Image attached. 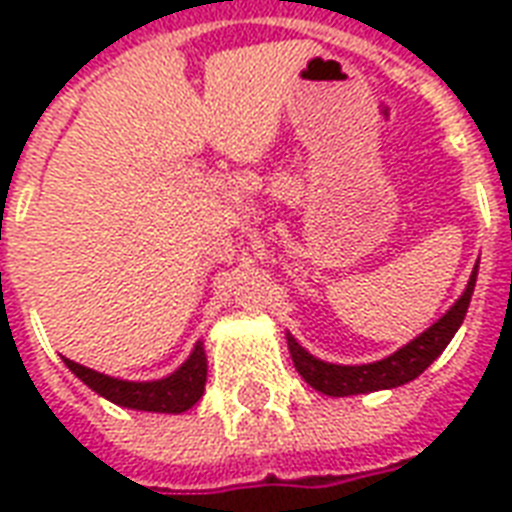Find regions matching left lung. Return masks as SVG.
<instances>
[{
	"label": "left lung",
	"mask_w": 512,
	"mask_h": 512,
	"mask_svg": "<svg viewBox=\"0 0 512 512\" xmlns=\"http://www.w3.org/2000/svg\"><path fill=\"white\" fill-rule=\"evenodd\" d=\"M478 263L470 273V281L460 300L441 316V319L422 332L420 337H414L412 342H406L404 348H398L396 353H390L382 361H372V364H329L321 358L311 356L308 350L300 345L292 335H287L289 353L295 361V369L300 372L311 388H316L324 396H358V393H374V390H390L398 385L412 382L414 377H420L433 361H436L444 348L452 342L454 332L460 329L465 313H468L470 297L476 289Z\"/></svg>",
	"instance_id": "1"
}]
</instances>
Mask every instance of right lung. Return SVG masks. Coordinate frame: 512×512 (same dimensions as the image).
<instances>
[{
    "label": "right lung",
    "instance_id": "add662e5",
    "mask_svg": "<svg viewBox=\"0 0 512 512\" xmlns=\"http://www.w3.org/2000/svg\"><path fill=\"white\" fill-rule=\"evenodd\" d=\"M63 361L98 396L108 398L116 406L138 409V412H188L204 396V382H207V353H204V342L201 340L193 345L191 356L185 358L175 372L162 377V380H119V377H108L103 372H95L90 366L76 364L71 358H63Z\"/></svg>",
    "mask_w": 512,
    "mask_h": 512
}]
</instances>
